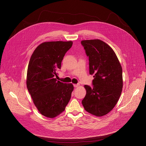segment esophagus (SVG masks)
Returning <instances> with one entry per match:
<instances>
[{"label": "esophagus", "instance_id": "1", "mask_svg": "<svg viewBox=\"0 0 146 146\" xmlns=\"http://www.w3.org/2000/svg\"><path fill=\"white\" fill-rule=\"evenodd\" d=\"M73 86H74V87L76 88V87H78V86H79V84H73Z\"/></svg>", "mask_w": 146, "mask_h": 146}]
</instances>
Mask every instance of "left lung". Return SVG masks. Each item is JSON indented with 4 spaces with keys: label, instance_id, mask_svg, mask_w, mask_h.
Wrapping results in <instances>:
<instances>
[{
    "label": "left lung",
    "instance_id": "left-lung-1",
    "mask_svg": "<svg viewBox=\"0 0 146 146\" xmlns=\"http://www.w3.org/2000/svg\"><path fill=\"white\" fill-rule=\"evenodd\" d=\"M89 59L90 74H94L92 87L85 85L87 93L82 100L85 110L98 117L109 113L121 95L122 70L113 49L99 39L81 42Z\"/></svg>",
    "mask_w": 146,
    "mask_h": 146
}]
</instances>
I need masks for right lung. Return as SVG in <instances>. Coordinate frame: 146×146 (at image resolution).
Returning a JSON list of instances; mask_svg holds the SVG:
<instances>
[{"mask_svg":"<svg viewBox=\"0 0 146 146\" xmlns=\"http://www.w3.org/2000/svg\"><path fill=\"white\" fill-rule=\"evenodd\" d=\"M72 44V41L44 42L35 49L31 57L27 86L35 105L45 117L54 118L59 115L70 99L73 84L57 81L55 76Z\"/></svg>","mask_w":146,"mask_h":146,"instance_id":"add662e5","label":"right lung"}]
</instances>
